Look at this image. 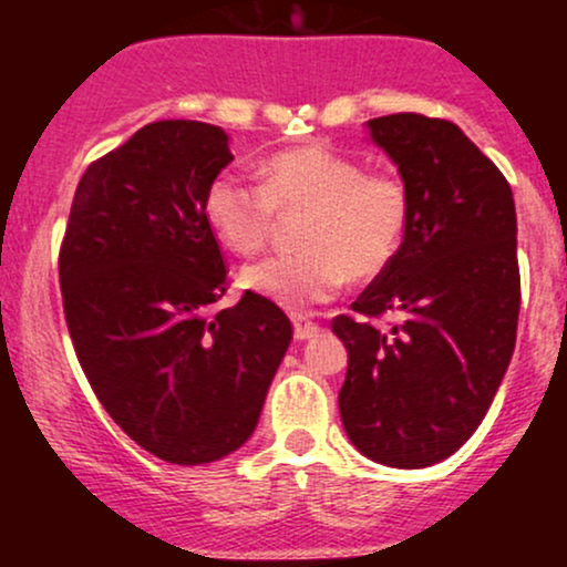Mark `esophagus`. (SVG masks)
I'll return each mask as SVG.
<instances>
[{
    "instance_id": "esophagus-1",
    "label": "esophagus",
    "mask_w": 567,
    "mask_h": 567,
    "mask_svg": "<svg viewBox=\"0 0 567 567\" xmlns=\"http://www.w3.org/2000/svg\"><path fill=\"white\" fill-rule=\"evenodd\" d=\"M292 330H296L298 341H309V338H315L317 333H320V324L311 322L309 317L296 315V317H292Z\"/></svg>"
}]
</instances>
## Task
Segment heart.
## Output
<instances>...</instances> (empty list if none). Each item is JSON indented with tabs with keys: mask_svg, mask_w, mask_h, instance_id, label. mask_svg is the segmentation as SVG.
Returning <instances> with one entry per match:
<instances>
[{
	"mask_svg": "<svg viewBox=\"0 0 567 567\" xmlns=\"http://www.w3.org/2000/svg\"><path fill=\"white\" fill-rule=\"evenodd\" d=\"M306 207L303 250L277 252L245 266L243 285L288 309L324 303L349 275L373 277L400 250L410 220V192L394 173H365L362 162L328 146L279 152L261 184L220 173L205 192V218L239 256L261 250L277 210Z\"/></svg>",
	"mask_w": 567,
	"mask_h": 567,
	"instance_id": "obj_1",
	"label": "heart"
}]
</instances>
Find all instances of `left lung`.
<instances>
[{"mask_svg": "<svg viewBox=\"0 0 567 567\" xmlns=\"http://www.w3.org/2000/svg\"><path fill=\"white\" fill-rule=\"evenodd\" d=\"M410 192L400 250L336 317L349 351L338 408L351 445L379 464L421 470L483 424L509 368L519 315L517 213L491 159L447 120L368 122ZM392 310L403 322H369Z\"/></svg>", "mask_w": 567, "mask_h": 567, "instance_id": "8db88e82", "label": "left lung"}]
</instances>
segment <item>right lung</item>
Segmentation results:
<instances>
[{
	"mask_svg": "<svg viewBox=\"0 0 567 567\" xmlns=\"http://www.w3.org/2000/svg\"><path fill=\"white\" fill-rule=\"evenodd\" d=\"M231 159L207 122L141 127L84 171L58 258L90 386L167 464H210L250 440L292 338L288 315L250 290L210 317L229 279L205 192Z\"/></svg>",
	"mask_w": 567,
	"mask_h": 567,
	"instance_id": "add662e5",
	"label": "right lung"
}]
</instances>
